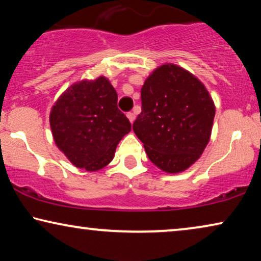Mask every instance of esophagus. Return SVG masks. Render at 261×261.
Instances as JSON below:
<instances>
[{"label":"esophagus","mask_w":261,"mask_h":261,"mask_svg":"<svg viewBox=\"0 0 261 261\" xmlns=\"http://www.w3.org/2000/svg\"><path fill=\"white\" fill-rule=\"evenodd\" d=\"M126 116H127V118H129V120L131 123H134L135 122V118H136V115L134 114V112H127L126 114Z\"/></svg>","instance_id":"obj_1"}]
</instances>
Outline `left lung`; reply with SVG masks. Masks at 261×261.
Wrapping results in <instances>:
<instances>
[{
	"label": "left lung",
	"mask_w": 261,
	"mask_h": 261,
	"mask_svg": "<svg viewBox=\"0 0 261 261\" xmlns=\"http://www.w3.org/2000/svg\"><path fill=\"white\" fill-rule=\"evenodd\" d=\"M141 98L132 129L147 157L164 172L185 171L211 137L216 108L208 91L188 70L164 64L144 82Z\"/></svg>",
	"instance_id": "8db88e82"
}]
</instances>
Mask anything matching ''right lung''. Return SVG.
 I'll use <instances>...</instances> for the list:
<instances>
[{"label": "right lung", "instance_id": "right-lung-1", "mask_svg": "<svg viewBox=\"0 0 261 261\" xmlns=\"http://www.w3.org/2000/svg\"><path fill=\"white\" fill-rule=\"evenodd\" d=\"M117 92L106 77L67 89L50 112L54 141L73 165L97 171L112 161L131 124L117 107Z\"/></svg>", "mask_w": 261, "mask_h": 261}]
</instances>
